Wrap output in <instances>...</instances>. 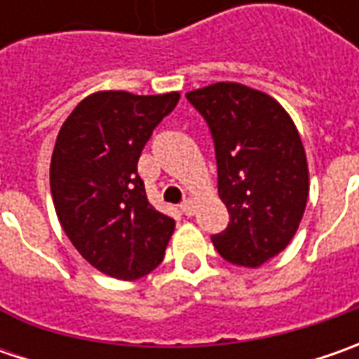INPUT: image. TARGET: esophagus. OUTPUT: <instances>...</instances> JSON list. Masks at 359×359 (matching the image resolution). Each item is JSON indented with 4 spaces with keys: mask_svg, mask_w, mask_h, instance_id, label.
<instances>
[{
    "mask_svg": "<svg viewBox=\"0 0 359 359\" xmlns=\"http://www.w3.org/2000/svg\"><path fill=\"white\" fill-rule=\"evenodd\" d=\"M180 208H182V212H184L186 215H194V212H196V203H194L191 200L182 201V205H180Z\"/></svg>",
    "mask_w": 359,
    "mask_h": 359,
    "instance_id": "esophagus-1",
    "label": "esophagus"
}]
</instances>
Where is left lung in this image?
Masks as SVG:
<instances>
[{
  "label": "left lung",
  "instance_id": "left-lung-1",
  "mask_svg": "<svg viewBox=\"0 0 359 359\" xmlns=\"http://www.w3.org/2000/svg\"><path fill=\"white\" fill-rule=\"evenodd\" d=\"M214 140L217 191L228 228L212 236L217 254L259 268L294 238L306 210L308 161L287 111L262 91L214 83L186 93Z\"/></svg>",
  "mask_w": 359,
  "mask_h": 359
}]
</instances>
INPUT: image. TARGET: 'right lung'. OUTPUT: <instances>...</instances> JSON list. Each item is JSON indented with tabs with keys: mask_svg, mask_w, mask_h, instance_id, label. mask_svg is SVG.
<instances>
[{
	"mask_svg": "<svg viewBox=\"0 0 359 359\" xmlns=\"http://www.w3.org/2000/svg\"><path fill=\"white\" fill-rule=\"evenodd\" d=\"M180 93L100 91L60 130L51 156V198L63 231L91 266L137 280L163 259L175 222L145 196L137 159Z\"/></svg>",
	"mask_w": 359,
	"mask_h": 359,
	"instance_id": "add662e5",
	"label": "right lung"
}]
</instances>
